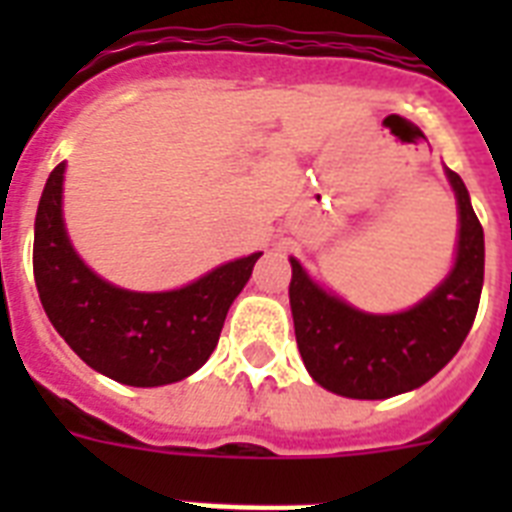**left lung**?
I'll use <instances>...</instances> for the list:
<instances>
[{"label":"left lung","instance_id":"obj_1","mask_svg":"<svg viewBox=\"0 0 512 512\" xmlns=\"http://www.w3.org/2000/svg\"><path fill=\"white\" fill-rule=\"evenodd\" d=\"M460 215L452 271L420 303L366 313L332 295L289 257V305L303 364L321 388L345 398H390L420 388L460 350L484 287V228L462 177L444 167Z\"/></svg>","mask_w":512,"mask_h":512}]
</instances>
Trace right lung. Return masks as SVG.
Masks as SVG:
<instances>
[{
    "label": "right lung",
    "mask_w": 512,
    "mask_h": 512,
    "mask_svg": "<svg viewBox=\"0 0 512 512\" xmlns=\"http://www.w3.org/2000/svg\"><path fill=\"white\" fill-rule=\"evenodd\" d=\"M60 162L44 183L34 223V279L47 319L95 372L132 388H159L207 364L228 308L257 257L231 260L167 292L116 287L76 255L63 220Z\"/></svg>",
    "instance_id": "1"
}]
</instances>
